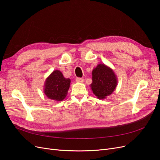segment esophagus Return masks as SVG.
Instances as JSON below:
<instances>
[{
    "label": "esophagus",
    "instance_id": "obj_1",
    "mask_svg": "<svg viewBox=\"0 0 160 160\" xmlns=\"http://www.w3.org/2000/svg\"><path fill=\"white\" fill-rule=\"evenodd\" d=\"M76 81L78 82V83H83L84 81V79L83 78H77Z\"/></svg>",
    "mask_w": 160,
    "mask_h": 160
}]
</instances>
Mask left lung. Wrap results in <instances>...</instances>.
<instances>
[{
  "label": "left lung",
  "instance_id": "8db88e82",
  "mask_svg": "<svg viewBox=\"0 0 160 160\" xmlns=\"http://www.w3.org/2000/svg\"><path fill=\"white\" fill-rule=\"evenodd\" d=\"M118 82V77L112 69L105 64H99L92 71L90 88L97 98L104 99L113 93Z\"/></svg>",
  "mask_w": 160,
  "mask_h": 160
}]
</instances>
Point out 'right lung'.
<instances>
[{
    "label": "right lung",
    "instance_id": "obj_1",
    "mask_svg": "<svg viewBox=\"0 0 160 160\" xmlns=\"http://www.w3.org/2000/svg\"><path fill=\"white\" fill-rule=\"evenodd\" d=\"M70 83V79L64 77L59 70H55L46 79L43 91L49 99L61 101L66 98Z\"/></svg>",
    "mask_w": 160,
    "mask_h": 160
}]
</instances>
